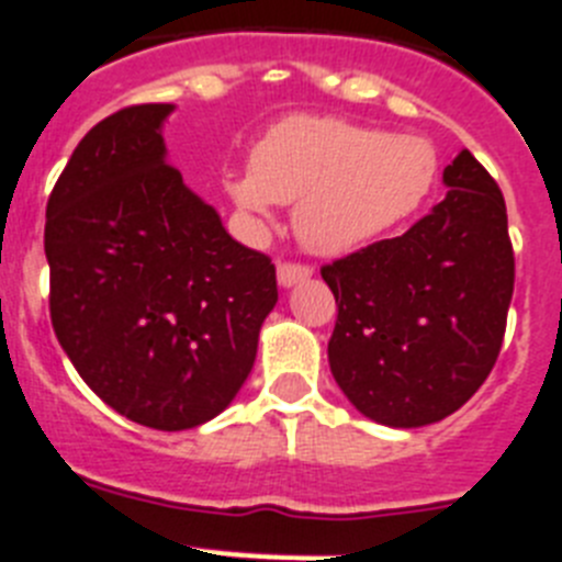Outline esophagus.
<instances>
[{"instance_id": "1", "label": "esophagus", "mask_w": 562, "mask_h": 562, "mask_svg": "<svg viewBox=\"0 0 562 562\" xmlns=\"http://www.w3.org/2000/svg\"><path fill=\"white\" fill-rule=\"evenodd\" d=\"M311 274L313 269L300 266V262H280L277 266V282H280V288H293L296 282H305Z\"/></svg>"}]
</instances>
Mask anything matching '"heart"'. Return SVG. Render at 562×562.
Masks as SVG:
<instances>
[{"instance_id": "b5f03b06", "label": "heart", "mask_w": 562, "mask_h": 562, "mask_svg": "<svg viewBox=\"0 0 562 562\" xmlns=\"http://www.w3.org/2000/svg\"><path fill=\"white\" fill-rule=\"evenodd\" d=\"M437 173V148L426 136L300 114L260 136L251 168L232 173L226 193L251 224H266L277 204H296L302 244L341 257L412 218Z\"/></svg>"}]
</instances>
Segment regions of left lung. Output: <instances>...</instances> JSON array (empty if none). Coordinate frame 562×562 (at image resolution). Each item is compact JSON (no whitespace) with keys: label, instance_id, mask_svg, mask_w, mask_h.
Here are the masks:
<instances>
[{"label":"left lung","instance_id":"left-lung-1","mask_svg":"<svg viewBox=\"0 0 562 562\" xmlns=\"http://www.w3.org/2000/svg\"><path fill=\"white\" fill-rule=\"evenodd\" d=\"M442 184L445 199L412 229L322 269L338 305L333 378L389 428L431 426L462 408L507 327L515 257L502 190L470 150Z\"/></svg>","mask_w":562,"mask_h":562}]
</instances>
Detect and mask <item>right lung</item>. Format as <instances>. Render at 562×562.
Instances as JSON below:
<instances>
[{
  "label": "right lung",
  "mask_w": 562,
  "mask_h": 562,
  "mask_svg": "<svg viewBox=\"0 0 562 562\" xmlns=\"http://www.w3.org/2000/svg\"><path fill=\"white\" fill-rule=\"evenodd\" d=\"M173 103L94 125L47 201L49 316L86 386L123 417L187 431L240 392L277 271L168 165Z\"/></svg>",
  "instance_id": "obj_1"
}]
</instances>
